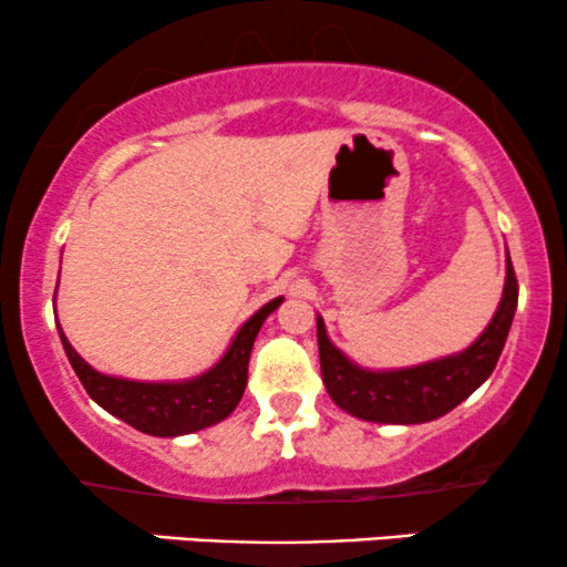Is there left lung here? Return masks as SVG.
Here are the masks:
<instances>
[{"label":"left lung","instance_id":"8db88e82","mask_svg":"<svg viewBox=\"0 0 567 567\" xmlns=\"http://www.w3.org/2000/svg\"><path fill=\"white\" fill-rule=\"evenodd\" d=\"M517 277L506 252L504 296L483 336L458 354L400 370H365L354 365L341 349L333 347L322 317H317L324 389L338 408L375 424H424L451 413L474 389L483 386L496 368L517 309Z\"/></svg>","mask_w":567,"mask_h":567}]
</instances>
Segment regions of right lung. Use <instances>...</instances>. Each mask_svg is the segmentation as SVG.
<instances>
[{
  "mask_svg": "<svg viewBox=\"0 0 567 567\" xmlns=\"http://www.w3.org/2000/svg\"><path fill=\"white\" fill-rule=\"evenodd\" d=\"M279 303H282V296L261 306L237 330L229 351L220 357L216 365L188 381L146 383L103 375L76 354L69 338L63 336L61 324H58V333H61V343L66 349L71 368L80 375L82 386L87 389V394L93 396L97 405L143 434L181 437V434H192L218 424L239 405L247 386V362H250L252 343H256L264 320Z\"/></svg>",
  "mask_w": 567,
  "mask_h": 567,
  "instance_id": "right-lung-1",
  "label": "right lung"
}]
</instances>
